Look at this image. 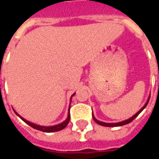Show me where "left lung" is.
I'll use <instances>...</instances> for the list:
<instances>
[{"label": "left lung", "instance_id": "1", "mask_svg": "<svg viewBox=\"0 0 159 159\" xmlns=\"http://www.w3.org/2000/svg\"><path fill=\"white\" fill-rule=\"evenodd\" d=\"M149 100H150V98L148 99V100H147V103H146V105H145V106H144V107H142V108H141V109H140V110L139 111H138V112H137L136 114H135V115H134L133 117H131V118H129V119L125 120V121H123V122H120V123H103V122H100V121H98V120H96V119H95V118H94V117H93V120H94V121H95V122H96V123H98V124H100V125H102V126H106V127H117V126H122V125H125V124H128V123H131V122H132V121H133V120L134 119V118H135V117H136L137 116H138V115H139V114H140V112L144 110V108L147 107V104H148V102H149Z\"/></svg>", "mask_w": 159, "mask_h": 159}]
</instances>
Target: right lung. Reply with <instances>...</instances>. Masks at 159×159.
<instances>
[{
    "instance_id": "right-lung-1",
    "label": "right lung",
    "mask_w": 159,
    "mask_h": 159,
    "mask_svg": "<svg viewBox=\"0 0 159 159\" xmlns=\"http://www.w3.org/2000/svg\"><path fill=\"white\" fill-rule=\"evenodd\" d=\"M14 112H15L18 116H19L21 119L24 121V122H25L28 125H30V127H32L33 129H36L37 130H40V131H42V132H47V133H51V132H55V131H59V130H62L63 129H65L66 126H67V124L69 123L70 121V113L68 114V117H67V119L66 121H64L62 123H60V124H58V125H55V126H52V127H43V126H39V125H36V124H34V123H30L29 121H26L25 119H24L22 117H20L19 114L16 112L15 111H14Z\"/></svg>"
}]
</instances>
